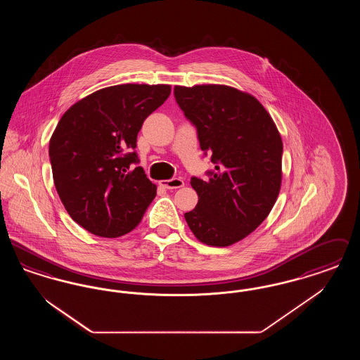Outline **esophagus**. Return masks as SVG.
I'll use <instances>...</instances> for the list:
<instances>
[{"label":"esophagus","mask_w":360,"mask_h":360,"mask_svg":"<svg viewBox=\"0 0 360 360\" xmlns=\"http://www.w3.org/2000/svg\"><path fill=\"white\" fill-rule=\"evenodd\" d=\"M159 185L163 188L172 190V188H184L185 182H184V179H181V178H172V179H163V181H160Z\"/></svg>","instance_id":"esophagus-1"}]
</instances>
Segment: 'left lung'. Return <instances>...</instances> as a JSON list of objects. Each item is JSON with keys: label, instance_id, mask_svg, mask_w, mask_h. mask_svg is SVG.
Segmentation results:
<instances>
[{"label": "left lung", "instance_id": "1", "mask_svg": "<svg viewBox=\"0 0 360 360\" xmlns=\"http://www.w3.org/2000/svg\"><path fill=\"white\" fill-rule=\"evenodd\" d=\"M174 96L197 128L216 172L193 176L197 206L185 213L201 243L228 247L254 232L271 212L282 182L283 144L264 106L226 85L175 86Z\"/></svg>", "mask_w": 360, "mask_h": 360}]
</instances>
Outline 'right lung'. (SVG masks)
<instances>
[{"label": "right lung", "instance_id": "right-lung-1", "mask_svg": "<svg viewBox=\"0 0 360 360\" xmlns=\"http://www.w3.org/2000/svg\"><path fill=\"white\" fill-rule=\"evenodd\" d=\"M170 85L109 86L69 108L50 140L56 191L70 217L101 238H119L141 221L156 195L137 163L139 131L165 103Z\"/></svg>", "mask_w": 360, "mask_h": 360}]
</instances>
